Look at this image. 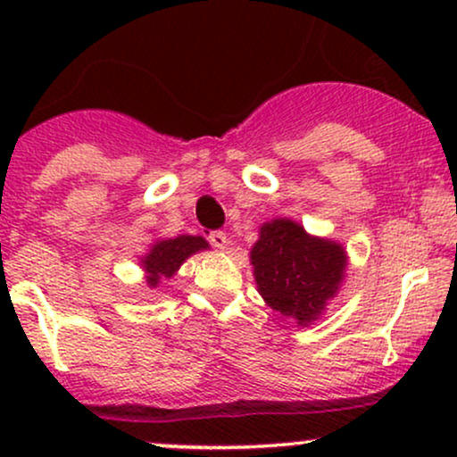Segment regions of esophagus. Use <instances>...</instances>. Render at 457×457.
I'll use <instances>...</instances> for the list:
<instances>
[{"label": "esophagus", "mask_w": 457, "mask_h": 457, "mask_svg": "<svg viewBox=\"0 0 457 457\" xmlns=\"http://www.w3.org/2000/svg\"><path fill=\"white\" fill-rule=\"evenodd\" d=\"M208 240H211L212 246H217V249H225L228 246V236L221 229H214V232L208 234Z\"/></svg>", "instance_id": "1"}]
</instances>
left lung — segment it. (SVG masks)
Returning <instances> with one entry per match:
<instances>
[{
	"label": "left lung",
	"mask_w": 457,
	"mask_h": 457,
	"mask_svg": "<svg viewBox=\"0 0 457 457\" xmlns=\"http://www.w3.org/2000/svg\"><path fill=\"white\" fill-rule=\"evenodd\" d=\"M251 264L269 307L296 324H307L320 318L337 292L345 251L337 243L313 238L290 219H275L262 225Z\"/></svg>",
	"instance_id": "obj_1"
}]
</instances>
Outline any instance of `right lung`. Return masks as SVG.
<instances>
[{
    "label": "right lung",
    "instance_id": "right-lung-1",
    "mask_svg": "<svg viewBox=\"0 0 457 457\" xmlns=\"http://www.w3.org/2000/svg\"><path fill=\"white\" fill-rule=\"evenodd\" d=\"M208 243L202 236H178V238L161 240L144 258V269L148 272V286L154 287L162 277H171L180 264L195 251L206 249Z\"/></svg>",
    "mask_w": 457,
    "mask_h": 457
}]
</instances>
